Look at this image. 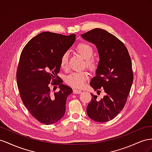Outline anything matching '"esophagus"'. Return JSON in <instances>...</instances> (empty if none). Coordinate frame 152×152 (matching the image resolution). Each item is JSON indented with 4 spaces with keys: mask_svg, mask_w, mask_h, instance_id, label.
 I'll list each match as a JSON object with an SVG mask.
<instances>
[{
    "mask_svg": "<svg viewBox=\"0 0 152 152\" xmlns=\"http://www.w3.org/2000/svg\"><path fill=\"white\" fill-rule=\"evenodd\" d=\"M81 92V90H79V89H77V88H74L73 89V93L77 94H80Z\"/></svg>",
    "mask_w": 152,
    "mask_h": 152,
    "instance_id": "esophagus-1",
    "label": "esophagus"
}]
</instances>
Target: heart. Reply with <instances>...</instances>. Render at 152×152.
Returning <instances> with one entry per match:
<instances>
[{
    "label": "heart",
    "mask_w": 152,
    "mask_h": 152,
    "mask_svg": "<svg viewBox=\"0 0 152 152\" xmlns=\"http://www.w3.org/2000/svg\"><path fill=\"white\" fill-rule=\"evenodd\" d=\"M78 53L86 60V66L91 70L95 68V62L92 57L94 55V48L88 43L81 42L76 46ZM69 55L67 52L62 55L60 58V66L65 69L68 65ZM89 77L88 73L86 71L75 72L67 76L66 78L67 83L75 88H81Z\"/></svg>",
    "instance_id": "heart-1"
}]
</instances>
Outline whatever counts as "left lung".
Segmentation results:
<instances>
[{
	"mask_svg": "<svg viewBox=\"0 0 152 152\" xmlns=\"http://www.w3.org/2000/svg\"><path fill=\"white\" fill-rule=\"evenodd\" d=\"M81 36L96 46L99 56L90 85L97 94L100 89L105 92L100 100L91 94L86 113L95 122H106L118 115L126 103L133 82L131 59L124 43L105 30L94 28Z\"/></svg>",
	"mask_w": 152,
	"mask_h": 152,
	"instance_id": "left-lung-1",
	"label": "left lung"
}]
</instances>
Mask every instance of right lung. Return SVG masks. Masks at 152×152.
Wrapping results in <instances>:
<instances>
[{
  "label": "right lung",
  "mask_w": 152,
  "mask_h": 152,
  "mask_svg": "<svg viewBox=\"0 0 152 152\" xmlns=\"http://www.w3.org/2000/svg\"><path fill=\"white\" fill-rule=\"evenodd\" d=\"M75 40L74 34L44 32L32 38L21 51L16 72L20 97L30 114L42 124H53L65 114L67 98L72 90L62 83L58 74L62 55ZM51 85H59V92L51 93Z\"/></svg>",
  "instance_id": "add662e5"
}]
</instances>
